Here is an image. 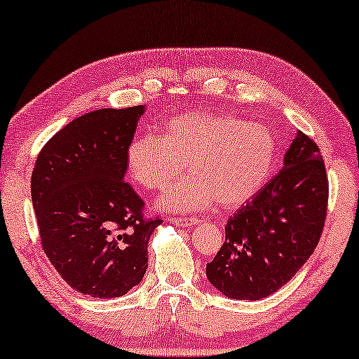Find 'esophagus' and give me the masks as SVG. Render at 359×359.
Masks as SVG:
<instances>
[{
  "label": "esophagus",
  "mask_w": 359,
  "mask_h": 359,
  "mask_svg": "<svg viewBox=\"0 0 359 359\" xmlns=\"http://www.w3.org/2000/svg\"><path fill=\"white\" fill-rule=\"evenodd\" d=\"M172 224L182 226V228H190V226H195L200 223L198 218H172Z\"/></svg>",
  "instance_id": "1"
}]
</instances>
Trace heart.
I'll return each mask as SVG.
<instances>
[{
  "mask_svg": "<svg viewBox=\"0 0 359 359\" xmlns=\"http://www.w3.org/2000/svg\"><path fill=\"white\" fill-rule=\"evenodd\" d=\"M278 159L275 135L236 115L191 112L170 118L164 135H141L127 153L135 184L165 189L184 170L190 175L161 196L169 211L205 210L218 200L226 210L250 201L264 189Z\"/></svg>",
  "mask_w": 359,
  "mask_h": 359,
  "instance_id": "heart-1",
  "label": "heart"
}]
</instances>
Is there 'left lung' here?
Returning a JSON list of instances; mask_svg holds the SVG:
<instances>
[{
  "mask_svg": "<svg viewBox=\"0 0 359 359\" xmlns=\"http://www.w3.org/2000/svg\"><path fill=\"white\" fill-rule=\"evenodd\" d=\"M329 179L314 141L297 131L283 169L228 219L206 276L231 299L257 301L286 285L319 244Z\"/></svg>",
  "mask_w": 359,
  "mask_h": 359,
  "instance_id": "1",
  "label": "left lung"
}]
</instances>
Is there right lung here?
Listing matches in <instances>:
<instances>
[{
  "label": "right lung",
  "mask_w": 359,
  "mask_h": 359,
  "mask_svg": "<svg viewBox=\"0 0 359 359\" xmlns=\"http://www.w3.org/2000/svg\"><path fill=\"white\" fill-rule=\"evenodd\" d=\"M144 105L74 118L39 153L30 180L42 249L73 290L120 297L143 280L148 242L163 219L123 180Z\"/></svg>",
  "instance_id": "add662e5"
}]
</instances>
